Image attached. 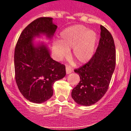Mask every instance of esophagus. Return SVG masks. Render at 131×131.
<instances>
[{"instance_id":"34e87169","label":"esophagus","mask_w":131,"mask_h":131,"mask_svg":"<svg viewBox=\"0 0 131 131\" xmlns=\"http://www.w3.org/2000/svg\"><path fill=\"white\" fill-rule=\"evenodd\" d=\"M66 70L67 74H69L72 72V69H71V68L69 66H66Z\"/></svg>"}]
</instances>
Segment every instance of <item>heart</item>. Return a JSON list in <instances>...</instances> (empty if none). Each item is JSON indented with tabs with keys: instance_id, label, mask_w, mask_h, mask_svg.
Returning <instances> with one entry per match:
<instances>
[{
	"instance_id": "obj_1",
	"label": "heart",
	"mask_w": 131,
	"mask_h": 131,
	"mask_svg": "<svg viewBox=\"0 0 131 131\" xmlns=\"http://www.w3.org/2000/svg\"><path fill=\"white\" fill-rule=\"evenodd\" d=\"M96 42L94 31L81 25H73L60 33V42L54 44L53 52L58 60H62L68 56V50L73 48V58L78 63H84L92 57Z\"/></svg>"
}]
</instances>
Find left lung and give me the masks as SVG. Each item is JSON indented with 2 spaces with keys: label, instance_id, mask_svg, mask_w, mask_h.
<instances>
[{
  "label": "left lung",
  "instance_id": "8db88e82",
  "mask_svg": "<svg viewBox=\"0 0 131 131\" xmlns=\"http://www.w3.org/2000/svg\"><path fill=\"white\" fill-rule=\"evenodd\" d=\"M100 39L96 51L87 63L75 69L80 81L71 92L76 103L81 106L94 104L109 88L116 63L114 40L110 31L100 25Z\"/></svg>",
  "mask_w": 131,
  "mask_h": 131
}]
</instances>
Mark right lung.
I'll return each instance as SVG.
<instances>
[{
	"label": "right lung",
	"mask_w": 131,
	"mask_h": 131,
	"mask_svg": "<svg viewBox=\"0 0 131 131\" xmlns=\"http://www.w3.org/2000/svg\"><path fill=\"white\" fill-rule=\"evenodd\" d=\"M57 26L52 18L41 17L23 30L14 51L15 79L19 91L29 101L42 103L53 95L52 85L66 75V66L51 58L45 45L35 47L33 37L45 34L51 38Z\"/></svg>",
	"instance_id": "1"
}]
</instances>
